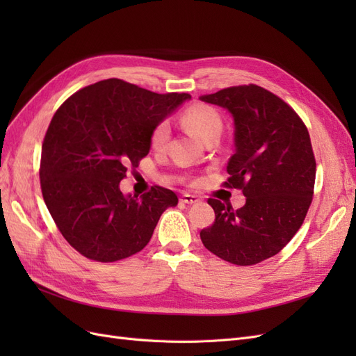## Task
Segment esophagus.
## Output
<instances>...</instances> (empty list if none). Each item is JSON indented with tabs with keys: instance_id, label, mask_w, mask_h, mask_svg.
<instances>
[{
	"instance_id": "34e87169",
	"label": "esophagus",
	"mask_w": 356,
	"mask_h": 356,
	"mask_svg": "<svg viewBox=\"0 0 356 356\" xmlns=\"http://www.w3.org/2000/svg\"><path fill=\"white\" fill-rule=\"evenodd\" d=\"M182 203H187V204H191V203H197L199 202V199L196 197V196H193V195H182L181 196V199H179Z\"/></svg>"
}]
</instances>
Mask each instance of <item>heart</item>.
<instances>
[{"instance_id": "b5f03b06", "label": "heart", "mask_w": 356, "mask_h": 356, "mask_svg": "<svg viewBox=\"0 0 356 356\" xmlns=\"http://www.w3.org/2000/svg\"><path fill=\"white\" fill-rule=\"evenodd\" d=\"M182 124H184L191 134H195L202 141H208L209 138L220 136L222 122L220 115L207 108V106H193L182 114ZM170 138V127L168 122H160L154 126L152 132V147L156 149L165 148Z\"/></svg>"}]
</instances>
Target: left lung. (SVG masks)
<instances>
[{"label":"left lung","mask_w":356,"mask_h":356,"mask_svg":"<svg viewBox=\"0 0 356 356\" xmlns=\"http://www.w3.org/2000/svg\"><path fill=\"white\" fill-rule=\"evenodd\" d=\"M200 99L229 110L234 148L224 187L239 188V209L208 199L215 221L200 232L207 250L236 266H254L282 251L303 224L314 197L316 160L307 127L275 93L232 86Z\"/></svg>","instance_id":"8db88e82"}]
</instances>
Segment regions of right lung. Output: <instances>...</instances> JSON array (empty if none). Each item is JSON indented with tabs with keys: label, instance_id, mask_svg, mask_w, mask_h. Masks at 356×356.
Segmentation results:
<instances>
[{
	"label": "right lung",
	"instance_id": "add662e5",
	"mask_svg": "<svg viewBox=\"0 0 356 356\" xmlns=\"http://www.w3.org/2000/svg\"><path fill=\"white\" fill-rule=\"evenodd\" d=\"M188 93H156L118 79L71 95L53 115L41 147L42 199L65 241L93 261L114 263L143 251L172 190L153 186L124 196L120 181L149 152L156 124Z\"/></svg>",
	"mask_w": 356,
	"mask_h": 356
}]
</instances>
